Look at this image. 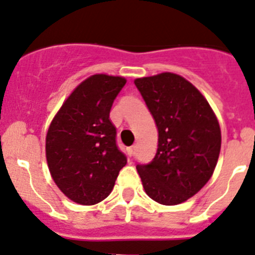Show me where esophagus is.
<instances>
[{
	"label": "esophagus",
	"mask_w": 255,
	"mask_h": 255,
	"mask_svg": "<svg viewBox=\"0 0 255 255\" xmlns=\"http://www.w3.org/2000/svg\"><path fill=\"white\" fill-rule=\"evenodd\" d=\"M128 155L130 156V157H132L133 155H134V153H136V151H137V146H132V147H128Z\"/></svg>",
	"instance_id": "esophagus-1"
}]
</instances>
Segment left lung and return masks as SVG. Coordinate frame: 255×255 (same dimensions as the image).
<instances>
[{
    "label": "left lung",
    "mask_w": 255,
    "mask_h": 255,
    "mask_svg": "<svg viewBox=\"0 0 255 255\" xmlns=\"http://www.w3.org/2000/svg\"><path fill=\"white\" fill-rule=\"evenodd\" d=\"M159 130L152 161L137 165L144 192L165 206L193 197L212 176L221 130L210 104L193 85L164 72L134 80Z\"/></svg>",
    "instance_id": "1"
}]
</instances>
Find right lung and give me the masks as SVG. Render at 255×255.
I'll list each match as a JSON object with an SVG mask.
<instances>
[{"label": "right lung", "mask_w": 255, "mask_h": 255, "mask_svg": "<svg viewBox=\"0 0 255 255\" xmlns=\"http://www.w3.org/2000/svg\"><path fill=\"white\" fill-rule=\"evenodd\" d=\"M126 79L94 75L77 86L53 118L45 138L48 167L62 193L79 205L111 194L127 157L109 119Z\"/></svg>", "instance_id": "add662e5"}]
</instances>
